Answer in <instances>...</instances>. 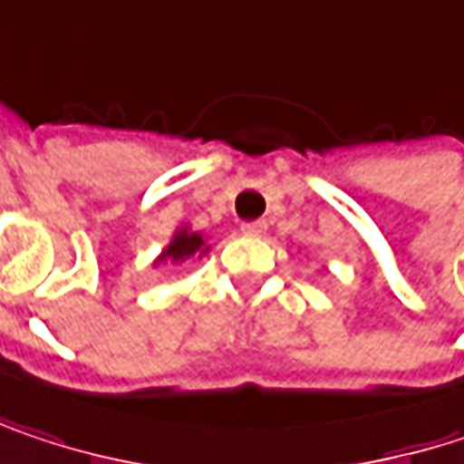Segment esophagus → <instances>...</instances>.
<instances>
[{"label":"esophagus","instance_id":"1","mask_svg":"<svg viewBox=\"0 0 464 464\" xmlns=\"http://www.w3.org/2000/svg\"><path fill=\"white\" fill-rule=\"evenodd\" d=\"M266 231H268V223L266 220H255V223H244L241 226L244 236H263Z\"/></svg>","mask_w":464,"mask_h":464}]
</instances>
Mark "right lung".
<instances>
[{
  "label": "right lung",
  "instance_id": "right-lung-1",
  "mask_svg": "<svg viewBox=\"0 0 464 464\" xmlns=\"http://www.w3.org/2000/svg\"><path fill=\"white\" fill-rule=\"evenodd\" d=\"M209 249H212V244H209L207 233L193 231L190 226H180L178 231L172 233L169 244L161 249V255L153 260V268H159V266H183V263H188L190 257L201 260V257H207Z\"/></svg>",
  "mask_w": 464,
  "mask_h": 464
}]
</instances>
